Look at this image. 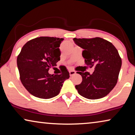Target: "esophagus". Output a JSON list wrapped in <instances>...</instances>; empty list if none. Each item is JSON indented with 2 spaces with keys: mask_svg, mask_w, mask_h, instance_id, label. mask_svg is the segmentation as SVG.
<instances>
[{
  "mask_svg": "<svg viewBox=\"0 0 135 135\" xmlns=\"http://www.w3.org/2000/svg\"><path fill=\"white\" fill-rule=\"evenodd\" d=\"M69 73H70V76H73L74 74H76V71H73V70H71V71H70Z\"/></svg>",
  "mask_w": 135,
  "mask_h": 135,
  "instance_id": "esophagus-1",
  "label": "esophagus"
}]
</instances>
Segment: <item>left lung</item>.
<instances>
[{"label": "left lung", "instance_id": "8db88e82", "mask_svg": "<svg viewBox=\"0 0 135 135\" xmlns=\"http://www.w3.org/2000/svg\"><path fill=\"white\" fill-rule=\"evenodd\" d=\"M73 41L83 49L82 56L90 68L94 67L92 74L78 71L82 81L75 86L78 93L89 99L105 97L116 83L122 65V60L115 47L111 42L100 37L77 39Z\"/></svg>", "mask_w": 135, "mask_h": 135}]
</instances>
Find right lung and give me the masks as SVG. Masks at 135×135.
<instances>
[{"mask_svg":"<svg viewBox=\"0 0 135 135\" xmlns=\"http://www.w3.org/2000/svg\"><path fill=\"white\" fill-rule=\"evenodd\" d=\"M64 39L40 37L23 45L17 58L20 79L28 91L35 97L50 99L59 93L64 82L70 78L67 70L50 74L48 70L60 61V44Z\"/></svg>","mask_w":135,"mask_h":135,"instance_id":"obj_1","label":"right lung"}]
</instances>
